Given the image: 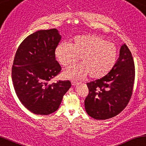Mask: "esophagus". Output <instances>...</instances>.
Returning <instances> with one entry per match:
<instances>
[{
  "label": "esophagus",
  "mask_w": 146,
  "mask_h": 146,
  "mask_svg": "<svg viewBox=\"0 0 146 146\" xmlns=\"http://www.w3.org/2000/svg\"><path fill=\"white\" fill-rule=\"evenodd\" d=\"M77 83H78V81H75V80H72V85L73 86H75Z\"/></svg>",
  "instance_id": "34e87169"
}]
</instances>
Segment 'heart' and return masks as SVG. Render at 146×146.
<instances>
[{"label":"heart","instance_id":"obj_1","mask_svg":"<svg viewBox=\"0 0 146 146\" xmlns=\"http://www.w3.org/2000/svg\"><path fill=\"white\" fill-rule=\"evenodd\" d=\"M117 48L114 43L93 34L76 36L73 43L63 42L56 47L55 56L61 65L70 66L79 60L82 64L67 68L63 72L68 78H83L90 75L93 79L104 77L117 61Z\"/></svg>","mask_w":146,"mask_h":146}]
</instances>
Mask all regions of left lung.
I'll list each match as a JSON object with an SVG mask.
<instances>
[{
    "mask_svg": "<svg viewBox=\"0 0 146 146\" xmlns=\"http://www.w3.org/2000/svg\"><path fill=\"white\" fill-rule=\"evenodd\" d=\"M135 77L133 57L124 44L112 70L104 77L87 83L89 93L85 99V108L88 115L106 120L122 112L132 95Z\"/></svg>",
    "mask_w": 146,
    "mask_h": 146,
    "instance_id": "1",
    "label": "left lung"
}]
</instances>
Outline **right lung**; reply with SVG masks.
<instances>
[{
	"label": "right lung",
	"instance_id": "right-lung-1",
	"mask_svg": "<svg viewBox=\"0 0 146 146\" xmlns=\"http://www.w3.org/2000/svg\"><path fill=\"white\" fill-rule=\"evenodd\" d=\"M61 36L56 29L39 30L24 39L18 47L11 68L18 98L28 110L47 115L59 108L71 87L70 81H50L61 71L55 50Z\"/></svg>",
	"mask_w": 146,
	"mask_h": 146
}]
</instances>
